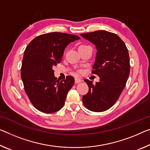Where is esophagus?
I'll use <instances>...</instances> for the list:
<instances>
[{
    "label": "esophagus",
    "mask_w": 150,
    "mask_h": 150,
    "mask_svg": "<svg viewBox=\"0 0 150 150\" xmlns=\"http://www.w3.org/2000/svg\"><path fill=\"white\" fill-rule=\"evenodd\" d=\"M80 82H82V80L80 79V78H75V83H76V84H78V83H79Z\"/></svg>",
    "instance_id": "34e87169"
}]
</instances>
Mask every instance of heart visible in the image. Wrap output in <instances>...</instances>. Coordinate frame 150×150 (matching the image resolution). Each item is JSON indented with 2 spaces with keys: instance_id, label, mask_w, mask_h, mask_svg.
I'll return each instance as SVG.
<instances>
[{
  "instance_id": "heart-1",
  "label": "heart",
  "mask_w": 150,
  "mask_h": 150,
  "mask_svg": "<svg viewBox=\"0 0 150 150\" xmlns=\"http://www.w3.org/2000/svg\"><path fill=\"white\" fill-rule=\"evenodd\" d=\"M79 72H80V73H81V71H79Z\"/></svg>"
}]
</instances>
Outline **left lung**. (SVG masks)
I'll list each match as a JSON object with an SVG mask.
<instances>
[{
    "mask_svg": "<svg viewBox=\"0 0 150 150\" xmlns=\"http://www.w3.org/2000/svg\"><path fill=\"white\" fill-rule=\"evenodd\" d=\"M80 35L96 46L92 73L100 77L94 84L84 80L89 90L83 96V104L91 111H105L117 102L127 81L130 72L128 50L123 40L111 32L100 30Z\"/></svg>",
    "mask_w": 150,
    "mask_h": 150,
    "instance_id": "1",
    "label": "left lung"
}]
</instances>
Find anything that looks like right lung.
<instances>
[{"mask_svg":"<svg viewBox=\"0 0 150 150\" xmlns=\"http://www.w3.org/2000/svg\"><path fill=\"white\" fill-rule=\"evenodd\" d=\"M79 39L75 35L53 32L36 37L27 46L21 76L25 93L40 111L52 113L64 107L74 78L68 76L59 81L53 67L60 63L67 45Z\"/></svg>","mask_w":150,"mask_h":150,"instance_id":"add662e5","label":"right lung"}]
</instances>
